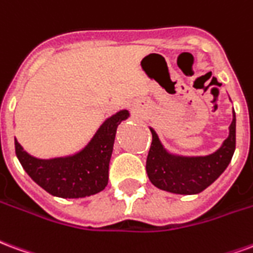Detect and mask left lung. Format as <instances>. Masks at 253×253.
Returning <instances> with one entry per match:
<instances>
[{
  "instance_id": "8db88e82",
  "label": "left lung",
  "mask_w": 253,
  "mask_h": 253,
  "mask_svg": "<svg viewBox=\"0 0 253 253\" xmlns=\"http://www.w3.org/2000/svg\"><path fill=\"white\" fill-rule=\"evenodd\" d=\"M147 156V174L152 185L174 194H198L209 187L225 171L236 148V114L229 136L220 148L208 156H178L169 154L154 129Z\"/></svg>"
}]
</instances>
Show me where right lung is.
<instances>
[{
    "label": "right lung",
    "instance_id": "1",
    "mask_svg": "<svg viewBox=\"0 0 253 253\" xmlns=\"http://www.w3.org/2000/svg\"><path fill=\"white\" fill-rule=\"evenodd\" d=\"M128 110L109 117L81 152L66 158L38 159L27 154L14 140V148L27 174L47 193L60 198H82L102 191L109 179V162L114 137L121 121L128 119Z\"/></svg>",
    "mask_w": 253,
    "mask_h": 253
}]
</instances>
